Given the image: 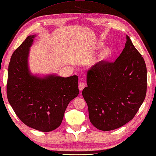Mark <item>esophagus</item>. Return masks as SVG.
I'll list each match as a JSON object with an SVG mask.
<instances>
[{"mask_svg":"<svg viewBox=\"0 0 156 156\" xmlns=\"http://www.w3.org/2000/svg\"><path fill=\"white\" fill-rule=\"evenodd\" d=\"M86 87V84L84 83H80L79 84V89L80 91H82L83 90V89Z\"/></svg>","mask_w":156,"mask_h":156,"instance_id":"1","label":"esophagus"}]
</instances>
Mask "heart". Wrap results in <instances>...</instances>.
<instances>
[{"label":"heart","instance_id":"obj_1","mask_svg":"<svg viewBox=\"0 0 156 156\" xmlns=\"http://www.w3.org/2000/svg\"><path fill=\"white\" fill-rule=\"evenodd\" d=\"M101 47H102V45L101 44H98L96 46L95 49H99ZM112 55H113L112 50L108 47L105 48L102 50V51L99 55L98 61L100 63H105V62H108L110 59L112 57Z\"/></svg>","mask_w":156,"mask_h":156}]
</instances>
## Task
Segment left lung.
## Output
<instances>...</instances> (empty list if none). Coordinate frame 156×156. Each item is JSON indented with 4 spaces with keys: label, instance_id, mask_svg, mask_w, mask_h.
I'll use <instances>...</instances> for the list:
<instances>
[{
    "label": "left lung",
    "instance_id": "8db88e82",
    "mask_svg": "<svg viewBox=\"0 0 156 156\" xmlns=\"http://www.w3.org/2000/svg\"><path fill=\"white\" fill-rule=\"evenodd\" d=\"M83 96L95 128L110 131L134 117L147 92L144 58L126 35L125 47L114 63L93 66L87 72Z\"/></svg>",
    "mask_w": 156,
    "mask_h": 156
}]
</instances>
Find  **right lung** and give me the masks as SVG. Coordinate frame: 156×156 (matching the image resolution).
<instances>
[{
  "label": "right lung",
  "mask_w": 156,
  "mask_h": 156,
  "mask_svg": "<svg viewBox=\"0 0 156 156\" xmlns=\"http://www.w3.org/2000/svg\"><path fill=\"white\" fill-rule=\"evenodd\" d=\"M36 35H29L12 55L8 67L7 99L28 126L49 132L60 126L69 103L79 94L78 77L56 74L42 77L28 67L30 48Z\"/></svg>",
  "instance_id": "right-lung-1"
}]
</instances>
